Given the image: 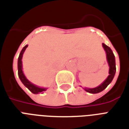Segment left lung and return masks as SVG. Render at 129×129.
Wrapping results in <instances>:
<instances>
[{"label":"left lung","mask_w":129,"mask_h":129,"mask_svg":"<svg viewBox=\"0 0 129 129\" xmlns=\"http://www.w3.org/2000/svg\"><path fill=\"white\" fill-rule=\"evenodd\" d=\"M102 47L106 51V59H107V61H108V66H109V76L104 80V82L102 83L100 86H97L96 88H84L85 91L91 93V94H97V93L103 91L112 82L114 78L115 73H116V63H115V57H114V53L111 50V49L104 43H102Z\"/></svg>","instance_id":"obj_1"}]
</instances>
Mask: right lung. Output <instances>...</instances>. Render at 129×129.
Listing matches in <instances>:
<instances>
[{"label":"right lung","mask_w":129,"mask_h":129,"mask_svg":"<svg viewBox=\"0 0 129 129\" xmlns=\"http://www.w3.org/2000/svg\"><path fill=\"white\" fill-rule=\"evenodd\" d=\"M27 47H28V45H26L23 47V49L21 50V53L19 54V58H18V75H19V78H20V80H21V81L22 82L23 84L25 85V86H26L32 93L37 94L45 91L47 90V88H40V87H38V86H35L33 84L31 83L26 78V77H25V76L23 74V68H22V57H23V53L25 52V49H26Z\"/></svg>","instance_id":"right-lung-1"}]
</instances>
